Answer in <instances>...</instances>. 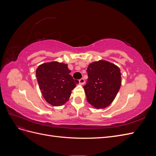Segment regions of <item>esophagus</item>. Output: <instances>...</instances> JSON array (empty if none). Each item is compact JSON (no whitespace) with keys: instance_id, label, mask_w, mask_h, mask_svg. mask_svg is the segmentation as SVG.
<instances>
[{"instance_id":"1","label":"esophagus","mask_w":156,"mask_h":156,"mask_svg":"<svg viewBox=\"0 0 156 156\" xmlns=\"http://www.w3.org/2000/svg\"><path fill=\"white\" fill-rule=\"evenodd\" d=\"M84 83H85V81H84V79L83 78L79 80V84H81V85H83V84H84Z\"/></svg>"}]
</instances>
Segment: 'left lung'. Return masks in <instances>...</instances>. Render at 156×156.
<instances>
[{"label": "left lung", "instance_id": "left-lung-1", "mask_svg": "<svg viewBox=\"0 0 156 156\" xmlns=\"http://www.w3.org/2000/svg\"><path fill=\"white\" fill-rule=\"evenodd\" d=\"M87 72L88 78L83 88L88 102L96 109L106 108L114 101L120 88V68L100 60L90 64Z\"/></svg>", "mask_w": 156, "mask_h": 156}]
</instances>
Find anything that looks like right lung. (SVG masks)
<instances>
[{"label":"right lung","mask_w":156,"mask_h":156,"mask_svg":"<svg viewBox=\"0 0 156 156\" xmlns=\"http://www.w3.org/2000/svg\"><path fill=\"white\" fill-rule=\"evenodd\" d=\"M68 64L57 61L40 65L36 76L45 101L53 106H61L70 98L72 90L79 83L69 75Z\"/></svg>","instance_id":"right-lung-1"}]
</instances>
